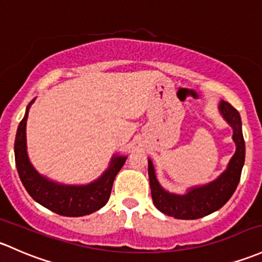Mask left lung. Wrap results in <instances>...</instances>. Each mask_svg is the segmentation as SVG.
Here are the masks:
<instances>
[{"label": "left lung", "instance_id": "8db88e82", "mask_svg": "<svg viewBox=\"0 0 262 262\" xmlns=\"http://www.w3.org/2000/svg\"><path fill=\"white\" fill-rule=\"evenodd\" d=\"M220 112L233 129L236 153L231 158L227 169L216 181L206 186L191 188L186 194H173L164 191L158 183L152 162L148 159L150 193L154 206L162 213L178 220H196L220 210L237 188L245 163V140L242 136L241 117L227 101L220 103Z\"/></svg>", "mask_w": 262, "mask_h": 262}]
</instances>
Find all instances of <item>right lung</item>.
Returning a JSON list of instances; mask_svg holds the SVG:
<instances>
[{
    "mask_svg": "<svg viewBox=\"0 0 262 262\" xmlns=\"http://www.w3.org/2000/svg\"><path fill=\"white\" fill-rule=\"evenodd\" d=\"M26 114L20 122L15 139V162L20 180L29 194L43 207L57 214L80 217L100 210L108 202L113 182L126 161V157L115 156L108 169L99 180L86 186H65L42 177L31 166L26 152Z\"/></svg>",
    "mask_w": 262,
    "mask_h": 262,
    "instance_id": "right-lung-1",
    "label": "right lung"
}]
</instances>
